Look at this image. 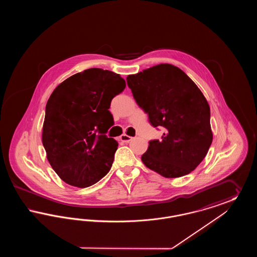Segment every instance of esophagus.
<instances>
[{
    "instance_id": "1",
    "label": "esophagus",
    "mask_w": 257,
    "mask_h": 257,
    "mask_svg": "<svg viewBox=\"0 0 257 257\" xmlns=\"http://www.w3.org/2000/svg\"><path fill=\"white\" fill-rule=\"evenodd\" d=\"M132 139H133L132 137L127 136V135L123 134L120 136V141L123 143H129V142L132 141Z\"/></svg>"
}]
</instances>
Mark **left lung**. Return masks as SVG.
<instances>
[{
  "label": "left lung",
  "mask_w": 257,
  "mask_h": 257,
  "mask_svg": "<svg viewBox=\"0 0 257 257\" xmlns=\"http://www.w3.org/2000/svg\"><path fill=\"white\" fill-rule=\"evenodd\" d=\"M126 80L150 124L165 129L161 140L149 141L143 163L167 178L194 171L213 140L210 108L200 89L180 68L168 63L129 75Z\"/></svg>",
  "instance_id": "8db88e82"
}]
</instances>
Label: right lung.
Instances as JSON below:
<instances>
[{
    "instance_id": "right-lung-1",
    "label": "right lung",
    "mask_w": 257,
    "mask_h": 257,
    "mask_svg": "<svg viewBox=\"0 0 257 257\" xmlns=\"http://www.w3.org/2000/svg\"><path fill=\"white\" fill-rule=\"evenodd\" d=\"M125 86L118 74L89 68L63 81L51 94L42 144L64 182L85 188L110 171L118 143L106 135L113 125L109 109Z\"/></svg>"
}]
</instances>
